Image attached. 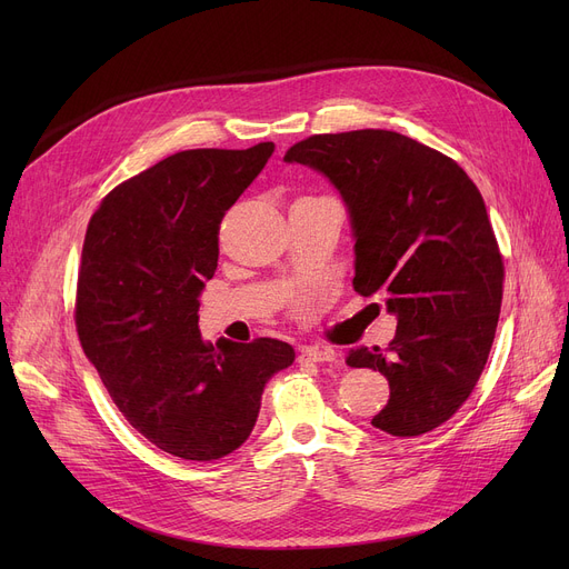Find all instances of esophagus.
Segmentation results:
<instances>
[{
    "instance_id": "1",
    "label": "esophagus",
    "mask_w": 569,
    "mask_h": 569,
    "mask_svg": "<svg viewBox=\"0 0 569 569\" xmlns=\"http://www.w3.org/2000/svg\"><path fill=\"white\" fill-rule=\"evenodd\" d=\"M335 360H337V352L327 346H311V348H305L300 355V362L322 365V362H335Z\"/></svg>"
}]
</instances>
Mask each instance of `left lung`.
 Returning <instances> with one entry per match:
<instances>
[{
  "label": "left lung",
  "mask_w": 569,
  "mask_h": 569,
  "mask_svg": "<svg viewBox=\"0 0 569 569\" xmlns=\"http://www.w3.org/2000/svg\"><path fill=\"white\" fill-rule=\"evenodd\" d=\"M283 161L322 172L341 193L352 286L397 316L390 348L346 357L390 382L371 425L399 438L440 427L480 380L500 316L505 269L482 193L457 161L397 131L311 136Z\"/></svg>",
  "instance_id": "8db88e82"
}]
</instances>
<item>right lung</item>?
I'll return each mask as SVG.
<instances>
[{
    "instance_id": "add662e5",
    "label": "right lung",
    "mask_w": 569,
    "mask_h": 569,
    "mask_svg": "<svg viewBox=\"0 0 569 569\" xmlns=\"http://www.w3.org/2000/svg\"><path fill=\"white\" fill-rule=\"evenodd\" d=\"M274 152L187 149L114 187L89 219L76 327L127 422L159 450L214 461L242 445L267 380L295 362L277 339L202 341L200 292L221 219Z\"/></svg>"
}]
</instances>
